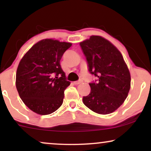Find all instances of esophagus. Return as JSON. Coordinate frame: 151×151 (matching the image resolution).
<instances>
[{
	"label": "esophagus",
	"instance_id": "34e87169",
	"mask_svg": "<svg viewBox=\"0 0 151 151\" xmlns=\"http://www.w3.org/2000/svg\"><path fill=\"white\" fill-rule=\"evenodd\" d=\"M82 82V80H78V81L73 82V84H81Z\"/></svg>",
	"mask_w": 151,
	"mask_h": 151
}]
</instances>
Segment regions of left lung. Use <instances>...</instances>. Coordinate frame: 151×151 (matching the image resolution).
Returning <instances> with one entry per match:
<instances>
[{
  "mask_svg": "<svg viewBox=\"0 0 151 151\" xmlns=\"http://www.w3.org/2000/svg\"><path fill=\"white\" fill-rule=\"evenodd\" d=\"M91 74V92L83 103L99 114L113 113L123 104L131 88V75L119 51L102 37L92 36L80 43Z\"/></svg>",
  "mask_w": 151,
  "mask_h": 151,
  "instance_id": "obj_1",
  "label": "left lung"
}]
</instances>
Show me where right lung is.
Returning a JSON list of instances; mask_svg holds the SVG:
<instances>
[{
  "label": "right lung",
  "instance_id": "obj_1",
  "mask_svg": "<svg viewBox=\"0 0 151 151\" xmlns=\"http://www.w3.org/2000/svg\"><path fill=\"white\" fill-rule=\"evenodd\" d=\"M72 45L53 39L35 44L22 57L16 71V86L24 104L40 115L51 114L63 102L69 86L60 62Z\"/></svg>",
  "mask_w": 151,
  "mask_h": 151
}]
</instances>
